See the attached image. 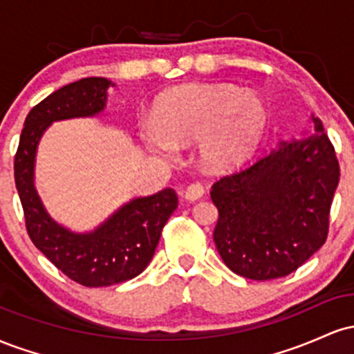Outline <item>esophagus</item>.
Returning <instances> with one entry per match:
<instances>
[{
  "label": "esophagus",
  "instance_id": "obj_1",
  "mask_svg": "<svg viewBox=\"0 0 354 354\" xmlns=\"http://www.w3.org/2000/svg\"><path fill=\"white\" fill-rule=\"evenodd\" d=\"M205 194V188L200 185V183H193L188 188L185 189V200L188 201H198Z\"/></svg>",
  "mask_w": 354,
  "mask_h": 354
}]
</instances>
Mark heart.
<instances>
[{
  "label": "heart",
  "instance_id": "1",
  "mask_svg": "<svg viewBox=\"0 0 354 354\" xmlns=\"http://www.w3.org/2000/svg\"><path fill=\"white\" fill-rule=\"evenodd\" d=\"M154 120L140 124V136L154 153L171 156L176 143L196 141L200 163L226 171L246 163L265 140L271 113L253 89L234 84H188L165 93Z\"/></svg>",
  "mask_w": 354,
  "mask_h": 354
}]
</instances>
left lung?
<instances>
[{
  "label": "left lung",
  "instance_id": "1",
  "mask_svg": "<svg viewBox=\"0 0 354 354\" xmlns=\"http://www.w3.org/2000/svg\"><path fill=\"white\" fill-rule=\"evenodd\" d=\"M311 123L310 135L279 141L211 188L219 213L214 245L243 278L266 281L293 273L326 241L339 166L321 120L311 115Z\"/></svg>",
  "mask_w": 354,
  "mask_h": 354
}]
</instances>
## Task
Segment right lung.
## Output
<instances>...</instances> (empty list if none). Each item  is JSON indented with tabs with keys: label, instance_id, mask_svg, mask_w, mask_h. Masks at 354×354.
Segmentation results:
<instances>
[{
	"label": "right lung",
	"instance_id": "add662e5",
	"mask_svg": "<svg viewBox=\"0 0 354 354\" xmlns=\"http://www.w3.org/2000/svg\"><path fill=\"white\" fill-rule=\"evenodd\" d=\"M106 78H83L59 88L28 113L15 156V183L26 230L41 253L73 281L89 288L136 278L151 261L161 231L178 206L171 188L133 198L91 231H73L51 218L35 186L38 145L55 121L95 118L106 108Z\"/></svg>",
	"mask_w": 354,
	"mask_h": 354
}]
</instances>
